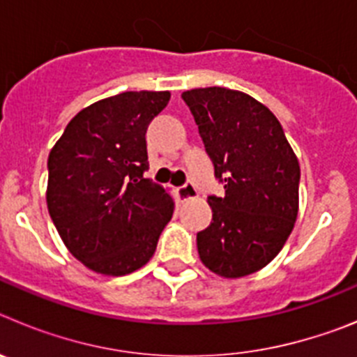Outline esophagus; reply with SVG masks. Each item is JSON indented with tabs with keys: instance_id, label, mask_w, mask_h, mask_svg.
I'll return each mask as SVG.
<instances>
[{
	"instance_id": "esophagus-1",
	"label": "esophagus",
	"mask_w": 357,
	"mask_h": 357,
	"mask_svg": "<svg viewBox=\"0 0 357 357\" xmlns=\"http://www.w3.org/2000/svg\"><path fill=\"white\" fill-rule=\"evenodd\" d=\"M197 195V188H195V184H191V182H185L184 185L178 188V197H181L182 200H191V198H195Z\"/></svg>"
}]
</instances>
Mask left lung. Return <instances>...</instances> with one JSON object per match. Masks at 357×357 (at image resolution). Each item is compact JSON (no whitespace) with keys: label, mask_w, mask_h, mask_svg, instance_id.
Returning a JSON list of instances; mask_svg holds the SVG:
<instances>
[{"label":"left lung","mask_w":357,"mask_h":357,"mask_svg":"<svg viewBox=\"0 0 357 357\" xmlns=\"http://www.w3.org/2000/svg\"><path fill=\"white\" fill-rule=\"evenodd\" d=\"M225 195L209 197L213 222L198 255L225 279L250 275L282 250L298 214L301 166L273 112L227 87L182 93Z\"/></svg>","instance_id":"1"}]
</instances>
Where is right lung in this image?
Here are the masks:
<instances>
[{
	"instance_id": "add662e5",
	"label": "right lung",
	"mask_w": 357,
	"mask_h": 357,
	"mask_svg": "<svg viewBox=\"0 0 357 357\" xmlns=\"http://www.w3.org/2000/svg\"><path fill=\"white\" fill-rule=\"evenodd\" d=\"M169 91H127L85 107L48 157L46 202L62 241L102 275H127L151 259L173 198L144 178L146 128Z\"/></svg>"
}]
</instances>
